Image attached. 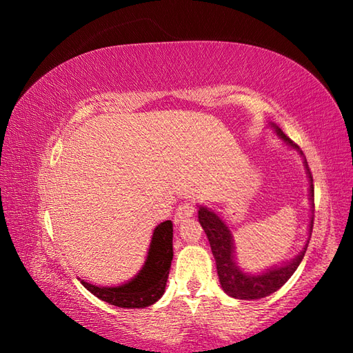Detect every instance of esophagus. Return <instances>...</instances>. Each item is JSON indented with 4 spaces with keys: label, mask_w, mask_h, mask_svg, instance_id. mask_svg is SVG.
I'll return each instance as SVG.
<instances>
[{
    "label": "esophagus",
    "mask_w": 353,
    "mask_h": 353,
    "mask_svg": "<svg viewBox=\"0 0 353 353\" xmlns=\"http://www.w3.org/2000/svg\"><path fill=\"white\" fill-rule=\"evenodd\" d=\"M196 205L191 203V201H185V203H181L179 205V208L176 209V214H174V223L179 224L185 221L186 219H190V216H192V214L196 212Z\"/></svg>",
    "instance_id": "1"
}]
</instances>
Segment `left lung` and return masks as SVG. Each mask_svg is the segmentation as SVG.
I'll return each instance as SVG.
<instances>
[{
    "label": "left lung",
    "instance_id": "8db88e82",
    "mask_svg": "<svg viewBox=\"0 0 353 353\" xmlns=\"http://www.w3.org/2000/svg\"><path fill=\"white\" fill-rule=\"evenodd\" d=\"M276 133L279 134L287 144H290L294 148H299L296 144H292V141L281 129H277V127H276ZM308 174L311 181L310 194H311V200H314V185H312V176H311L310 168H308ZM199 221L201 224V228L205 229L209 244H211L221 287L230 297H235V299H245V301L262 299L279 290L282 285L292 276V273L296 272L310 244V241H306L303 252H301V254H297V256L291 262H288V264L268 270V272L258 276H249L247 273H243L234 262V243H232L230 230L228 229L226 224L220 220V216L214 214L212 211H209L206 208H200ZM312 224H314V220H311L310 232H312Z\"/></svg>",
    "mask_w": 353,
    "mask_h": 353
}]
</instances>
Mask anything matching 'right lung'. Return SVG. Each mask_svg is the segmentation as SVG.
Here are the masks:
<instances>
[{"mask_svg": "<svg viewBox=\"0 0 353 353\" xmlns=\"http://www.w3.org/2000/svg\"><path fill=\"white\" fill-rule=\"evenodd\" d=\"M172 261V221L161 223L153 232L145 265L134 279L121 287H95L80 281L86 290L101 301L119 308H145L159 301L167 285Z\"/></svg>", "mask_w": 353, "mask_h": 353, "instance_id": "1", "label": "right lung"}]
</instances>
